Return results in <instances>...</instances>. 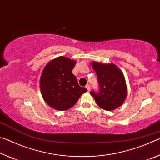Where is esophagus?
I'll use <instances>...</instances> for the list:
<instances>
[{
  "instance_id": "obj_1",
  "label": "esophagus",
  "mask_w": 160,
  "mask_h": 160,
  "mask_svg": "<svg viewBox=\"0 0 160 160\" xmlns=\"http://www.w3.org/2000/svg\"><path fill=\"white\" fill-rule=\"evenodd\" d=\"M85 88H87V90H88V92H90V85H87L85 86Z\"/></svg>"
}]
</instances>
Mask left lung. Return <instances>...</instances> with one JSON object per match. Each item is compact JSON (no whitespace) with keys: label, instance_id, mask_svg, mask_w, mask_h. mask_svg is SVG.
Returning a JSON list of instances; mask_svg holds the SVG:
<instances>
[{"label":"left lung","instance_id":"left-lung-1","mask_svg":"<svg viewBox=\"0 0 160 160\" xmlns=\"http://www.w3.org/2000/svg\"><path fill=\"white\" fill-rule=\"evenodd\" d=\"M96 72L100 85L99 93L92 91L98 106L106 111H113L121 107L125 102L128 90L125 77L119 68L113 63L91 62Z\"/></svg>","mask_w":160,"mask_h":160}]
</instances>
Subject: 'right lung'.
Returning a JSON list of instances; mask_svg holds the SVG:
<instances>
[{"instance_id":"1","label":"right lung","mask_w":160,"mask_h":160,"mask_svg":"<svg viewBox=\"0 0 160 160\" xmlns=\"http://www.w3.org/2000/svg\"><path fill=\"white\" fill-rule=\"evenodd\" d=\"M76 64L73 59L58 56L50 61L42 70L39 80L43 99L53 109L66 111L73 107L85 88L78 85L72 70Z\"/></svg>"}]
</instances>
